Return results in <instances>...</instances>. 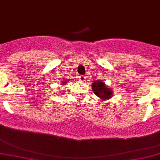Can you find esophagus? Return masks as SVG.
Here are the masks:
<instances>
[{"instance_id":"34e87169","label":"esophagus","mask_w":160,"mask_h":160,"mask_svg":"<svg viewBox=\"0 0 160 160\" xmlns=\"http://www.w3.org/2000/svg\"><path fill=\"white\" fill-rule=\"evenodd\" d=\"M78 78H79V81H81V82H85L86 81V77L84 76V75H80Z\"/></svg>"}]
</instances>
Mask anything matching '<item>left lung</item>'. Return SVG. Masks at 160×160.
I'll return each mask as SVG.
<instances>
[{"label": "left lung", "mask_w": 160, "mask_h": 160, "mask_svg": "<svg viewBox=\"0 0 160 160\" xmlns=\"http://www.w3.org/2000/svg\"><path fill=\"white\" fill-rule=\"evenodd\" d=\"M92 88L95 94L103 101H107L113 96V91L105 85V82H101L100 80L93 82Z\"/></svg>", "instance_id": "obj_1"}]
</instances>
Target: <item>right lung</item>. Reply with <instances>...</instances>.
Returning <instances> with one entry per match:
<instances>
[{
    "label": "right lung",
    "instance_id": "right-lung-1",
    "mask_svg": "<svg viewBox=\"0 0 160 160\" xmlns=\"http://www.w3.org/2000/svg\"><path fill=\"white\" fill-rule=\"evenodd\" d=\"M66 82H68V81H64V82H62V84H65Z\"/></svg>",
    "mask_w": 160,
    "mask_h": 160
}]
</instances>
